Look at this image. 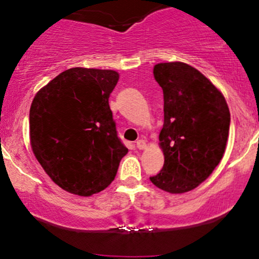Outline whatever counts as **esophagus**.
Segmentation results:
<instances>
[{
  "instance_id": "34e87169",
  "label": "esophagus",
  "mask_w": 259,
  "mask_h": 259,
  "mask_svg": "<svg viewBox=\"0 0 259 259\" xmlns=\"http://www.w3.org/2000/svg\"><path fill=\"white\" fill-rule=\"evenodd\" d=\"M136 147H138L139 150H144V148H146V142H145L144 140H138V141H136Z\"/></svg>"
}]
</instances>
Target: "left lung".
I'll return each mask as SVG.
<instances>
[{
  "instance_id": "left-lung-1",
  "label": "left lung",
  "mask_w": 259,
  "mask_h": 259,
  "mask_svg": "<svg viewBox=\"0 0 259 259\" xmlns=\"http://www.w3.org/2000/svg\"><path fill=\"white\" fill-rule=\"evenodd\" d=\"M163 90L164 164L150 180L170 194L191 191L212 174L225 152L230 126L227 101L201 72L183 62L154 65Z\"/></svg>"
}]
</instances>
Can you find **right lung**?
<instances>
[{
  "label": "right lung",
  "instance_id": "add662e5",
  "mask_svg": "<svg viewBox=\"0 0 259 259\" xmlns=\"http://www.w3.org/2000/svg\"><path fill=\"white\" fill-rule=\"evenodd\" d=\"M118 80L114 70L72 68L32 100V152L53 183L70 194L91 196L105 190L127 153L108 103Z\"/></svg>",
  "mask_w": 259,
  "mask_h": 259
}]
</instances>
